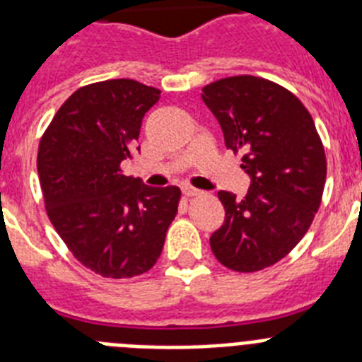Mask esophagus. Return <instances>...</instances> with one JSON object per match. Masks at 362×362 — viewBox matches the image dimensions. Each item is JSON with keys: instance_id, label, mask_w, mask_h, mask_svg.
<instances>
[{"instance_id": "34e87169", "label": "esophagus", "mask_w": 362, "mask_h": 362, "mask_svg": "<svg viewBox=\"0 0 362 362\" xmlns=\"http://www.w3.org/2000/svg\"><path fill=\"white\" fill-rule=\"evenodd\" d=\"M183 194L187 197H194V196H199L201 194V190H197V188H194V187H183Z\"/></svg>"}]
</instances>
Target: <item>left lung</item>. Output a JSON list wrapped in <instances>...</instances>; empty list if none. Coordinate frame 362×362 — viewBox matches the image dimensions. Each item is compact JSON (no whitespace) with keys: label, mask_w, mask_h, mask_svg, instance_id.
Returning <instances> with one entry per match:
<instances>
[{"label":"left lung","mask_w":362,"mask_h":362,"mask_svg":"<svg viewBox=\"0 0 362 362\" xmlns=\"http://www.w3.org/2000/svg\"><path fill=\"white\" fill-rule=\"evenodd\" d=\"M201 98L250 177L243 199L217 192L225 223L210 235V246L230 270H263L288 254L312 225L326 181L325 148L305 105L268 79H219L204 86Z\"/></svg>","instance_id":"left-lung-1"}]
</instances>
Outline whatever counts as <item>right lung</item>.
<instances>
[{
	"label": "right lung",
	"mask_w": 362,
	"mask_h": 362,
	"mask_svg": "<svg viewBox=\"0 0 362 362\" xmlns=\"http://www.w3.org/2000/svg\"><path fill=\"white\" fill-rule=\"evenodd\" d=\"M159 98L134 79L83 86L41 137L37 174L50 223L74 257L103 277L148 272L177 214V187H146L121 172Z\"/></svg>",
	"instance_id": "add662e5"
}]
</instances>
